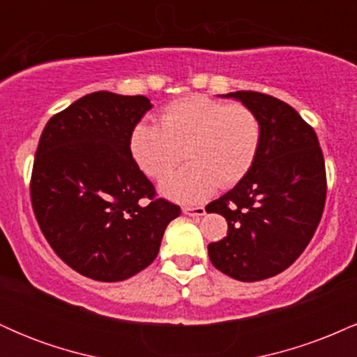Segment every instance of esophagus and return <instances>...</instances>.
<instances>
[{
	"label": "esophagus",
	"instance_id": "esophagus-1",
	"mask_svg": "<svg viewBox=\"0 0 357 357\" xmlns=\"http://www.w3.org/2000/svg\"><path fill=\"white\" fill-rule=\"evenodd\" d=\"M183 213L188 216H203L206 211L203 206H184Z\"/></svg>",
	"mask_w": 357,
	"mask_h": 357
}]
</instances>
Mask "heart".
<instances>
[{
  "instance_id": "obj_1",
  "label": "heart",
  "mask_w": 357,
  "mask_h": 357,
  "mask_svg": "<svg viewBox=\"0 0 357 357\" xmlns=\"http://www.w3.org/2000/svg\"><path fill=\"white\" fill-rule=\"evenodd\" d=\"M257 114L241 104L190 96L171 102L159 126L141 121L129 134V151L142 173L162 178L185 154L190 161L166 176L162 195L198 202L220 188H230L248 173L260 147Z\"/></svg>"
}]
</instances>
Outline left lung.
<instances>
[{"instance_id": "1", "label": "left lung", "mask_w": 357, "mask_h": 357, "mask_svg": "<svg viewBox=\"0 0 357 357\" xmlns=\"http://www.w3.org/2000/svg\"><path fill=\"white\" fill-rule=\"evenodd\" d=\"M257 114L260 147L245 178L206 206L228 221L208 245L211 264L240 282L284 272L304 252L326 203V166L314 129L294 107L260 92L225 93Z\"/></svg>"}]
</instances>
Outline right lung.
<instances>
[{
  "label": "right lung",
  "mask_w": 357,
  "mask_h": 357,
  "mask_svg": "<svg viewBox=\"0 0 357 357\" xmlns=\"http://www.w3.org/2000/svg\"><path fill=\"white\" fill-rule=\"evenodd\" d=\"M153 107L144 96L89 93L45 126L31 204L53 252L80 275L121 282L154 261L181 210L155 199L129 151L132 127Z\"/></svg>",
  "instance_id": "1"
}]
</instances>
